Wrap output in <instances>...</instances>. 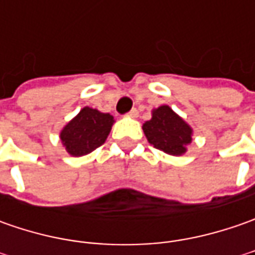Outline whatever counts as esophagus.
Masks as SVG:
<instances>
[{"label": "esophagus", "mask_w": 255, "mask_h": 255, "mask_svg": "<svg viewBox=\"0 0 255 255\" xmlns=\"http://www.w3.org/2000/svg\"><path fill=\"white\" fill-rule=\"evenodd\" d=\"M128 116H129V118H132V119H134V118H137V116H139V112H137L136 109H132L130 112L128 113Z\"/></svg>", "instance_id": "34e87169"}]
</instances>
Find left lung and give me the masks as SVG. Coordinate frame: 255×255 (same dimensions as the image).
<instances>
[{"label":"left lung","instance_id":"obj_1","mask_svg":"<svg viewBox=\"0 0 255 255\" xmlns=\"http://www.w3.org/2000/svg\"><path fill=\"white\" fill-rule=\"evenodd\" d=\"M146 139L156 149L170 156H181L187 152L193 140V129L169 105L152 111V119L143 123Z\"/></svg>","mask_w":255,"mask_h":255}]
</instances>
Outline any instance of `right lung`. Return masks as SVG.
<instances>
[{"instance_id": "obj_1", "label": "right lung", "mask_w": 255, "mask_h": 255, "mask_svg": "<svg viewBox=\"0 0 255 255\" xmlns=\"http://www.w3.org/2000/svg\"><path fill=\"white\" fill-rule=\"evenodd\" d=\"M115 119L111 113L85 106L62 128L59 139L65 150L74 157L89 154L108 139Z\"/></svg>"}]
</instances>
